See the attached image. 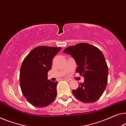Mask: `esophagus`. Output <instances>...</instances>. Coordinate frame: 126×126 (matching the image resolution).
I'll return each mask as SVG.
<instances>
[{"label":"esophagus","mask_w":126,"mask_h":126,"mask_svg":"<svg viewBox=\"0 0 126 126\" xmlns=\"http://www.w3.org/2000/svg\"><path fill=\"white\" fill-rule=\"evenodd\" d=\"M66 81L67 82H68L69 83H70V82H72V80L70 79H66Z\"/></svg>","instance_id":"esophagus-1"}]
</instances>
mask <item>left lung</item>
I'll list each match as a JSON object with an SVG mask.
<instances>
[{
  "mask_svg": "<svg viewBox=\"0 0 126 126\" xmlns=\"http://www.w3.org/2000/svg\"><path fill=\"white\" fill-rule=\"evenodd\" d=\"M63 53L70 54L78 67L76 72L85 78L73 94L84 103H93L105 90L108 79V66L103 54L96 47L87 43H79L67 47Z\"/></svg>",
  "mask_w": 126,
  "mask_h": 126,
  "instance_id": "8db88e82",
  "label": "left lung"
}]
</instances>
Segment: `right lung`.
I'll return each mask as SVG.
<instances>
[{
	"instance_id": "add662e5",
	"label": "right lung",
	"mask_w": 126,
	"mask_h": 126,
	"mask_svg": "<svg viewBox=\"0 0 126 126\" xmlns=\"http://www.w3.org/2000/svg\"><path fill=\"white\" fill-rule=\"evenodd\" d=\"M61 49L57 47L39 46L29 53L20 70L21 92L27 101L36 107H44L57 96V82L48 79L52 60Z\"/></svg>"
}]
</instances>
